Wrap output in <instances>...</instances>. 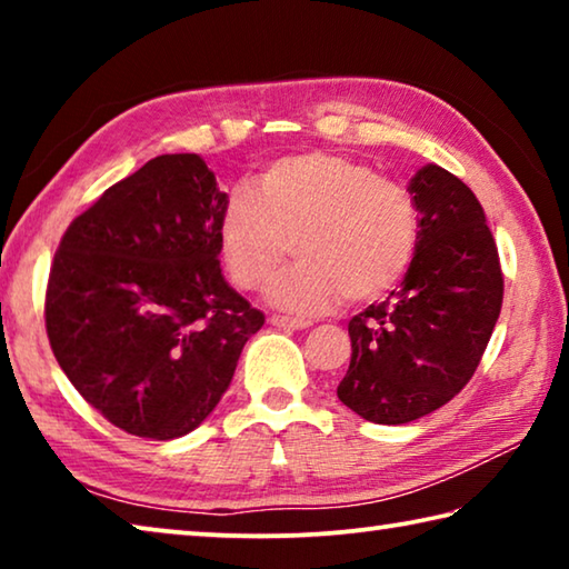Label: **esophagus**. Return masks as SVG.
Listing matches in <instances>:
<instances>
[{"mask_svg": "<svg viewBox=\"0 0 569 569\" xmlns=\"http://www.w3.org/2000/svg\"><path fill=\"white\" fill-rule=\"evenodd\" d=\"M271 323L276 329H283V331H303L311 326V321H301V319H288V316H271Z\"/></svg>", "mask_w": 569, "mask_h": 569, "instance_id": "obj_1", "label": "esophagus"}]
</instances>
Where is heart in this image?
I'll return each mask as SVG.
<instances>
[{
    "instance_id": "1",
    "label": "heart",
    "mask_w": 569,
    "mask_h": 569,
    "mask_svg": "<svg viewBox=\"0 0 569 569\" xmlns=\"http://www.w3.org/2000/svg\"><path fill=\"white\" fill-rule=\"evenodd\" d=\"M411 190L339 152H296L258 172L253 190L228 196L218 226L230 278L263 288L293 250L298 263L271 286V301L298 316L343 301H377L403 276L419 248Z\"/></svg>"
}]
</instances>
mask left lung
I'll use <instances>...</instances> for the list:
<instances>
[{
	"label": "left lung",
	"mask_w": 569,
	"mask_h": 569,
	"mask_svg": "<svg viewBox=\"0 0 569 569\" xmlns=\"http://www.w3.org/2000/svg\"><path fill=\"white\" fill-rule=\"evenodd\" d=\"M419 248L401 288L349 321L351 363L339 399L373 423L437 411L475 377L502 311L505 278L485 210L465 182L421 168Z\"/></svg>",
	"instance_id": "8db88e82"
}]
</instances>
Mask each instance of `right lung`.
Listing matches in <instances>:
<instances>
[{"label":"right lung","mask_w":569,"mask_h":569,"mask_svg":"<svg viewBox=\"0 0 569 569\" xmlns=\"http://www.w3.org/2000/svg\"><path fill=\"white\" fill-rule=\"evenodd\" d=\"M228 203L196 152L158 156L64 230L44 293L57 363L90 407L146 439L203 423L266 316L220 273Z\"/></svg>","instance_id":"obj_1"}]
</instances>
